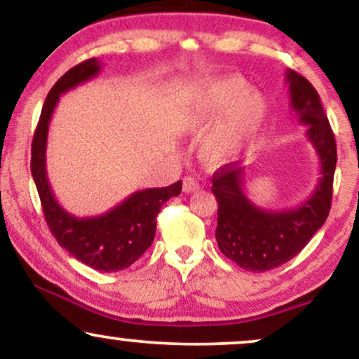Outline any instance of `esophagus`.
Here are the masks:
<instances>
[{
  "instance_id": "1",
  "label": "esophagus",
  "mask_w": 359,
  "mask_h": 359,
  "mask_svg": "<svg viewBox=\"0 0 359 359\" xmlns=\"http://www.w3.org/2000/svg\"><path fill=\"white\" fill-rule=\"evenodd\" d=\"M182 187H184V192L191 194V192L199 191L201 185H199V182H197V179H194V177H185Z\"/></svg>"
}]
</instances>
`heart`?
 I'll return each mask as SVG.
<instances>
[{
	"instance_id": "1",
	"label": "heart",
	"mask_w": 359,
	"mask_h": 359,
	"mask_svg": "<svg viewBox=\"0 0 359 359\" xmlns=\"http://www.w3.org/2000/svg\"><path fill=\"white\" fill-rule=\"evenodd\" d=\"M205 135L201 155L208 163H224L259 133L266 119V102L243 77L204 82L187 113V123L201 128L219 116Z\"/></svg>"
}]
</instances>
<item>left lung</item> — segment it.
Masks as SVG:
<instances>
[{
	"mask_svg": "<svg viewBox=\"0 0 359 359\" xmlns=\"http://www.w3.org/2000/svg\"><path fill=\"white\" fill-rule=\"evenodd\" d=\"M290 108L319 156L320 177L302 204L269 211L251 203L245 192V168L228 163L212 175L217 201L216 241L222 253L248 271H269L299 253L327 219L337 154L336 140L314 86L297 72H285Z\"/></svg>",
	"mask_w": 359,
	"mask_h": 359,
	"instance_id": "obj_1",
	"label": "left lung"
}]
</instances>
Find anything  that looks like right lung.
Here are the masks:
<instances>
[{
	"instance_id": "right-lung-1",
	"label": "right lung",
	"mask_w": 359,
	"mask_h": 359,
	"mask_svg": "<svg viewBox=\"0 0 359 359\" xmlns=\"http://www.w3.org/2000/svg\"><path fill=\"white\" fill-rule=\"evenodd\" d=\"M102 64L89 59L67 71L48 93L32 142V175H34L45 221L55 240L74 258L100 271H118L133 265L154 243L156 214L170 197L182 191V182L168 187L143 189L133 192L108 212L77 217L57 203L47 177L48 126L62 94L96 77Z\"/></svg>"
}]
</instances>
